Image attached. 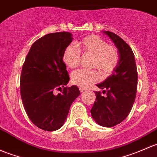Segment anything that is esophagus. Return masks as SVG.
Segmentation results:
<instances>
[{"mask_svg":"<svg viewBox=\"0 0 157 157\" xmlns=\"http://www.w3.org/2000/svg\"><path fill=\"white\" fill-rule=\"evenodd\" d=\"M80 92H84V91H86V89H84V88H82V87H80Z\"/></svg>","mask_w":157,"mask_h":157,"instance_id":"obj_1","label":"esophagus"}]
</instances>
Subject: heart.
Returning <instances> with one entry per match:
<instances>
[{
  "label": "heart",
  "instance_id": "heart-1",
  "mask_svg": "<svg viewBox=\"0 0 157 157\" xmlns=\"http://www.w3.org/2000/svg\"><path fill=\"white\" fill-rule=\"evenodd\" d=\"M77 47L84 55L92 56V67L98 68L104 75L112 73L120 61V53L117 47L108 45L105 40L97 35L84 37L77 43ZM78 49L75 46L69 45L64 51L62 59L69 68L74 69L80 65V53ZM99 78V74L96 71L83 69L76 71L71 75L72 83L82 88H87L98 81Z\"/></svg>",
  "mask_w": 157,
  "mask_h": 157
}]
</instances>
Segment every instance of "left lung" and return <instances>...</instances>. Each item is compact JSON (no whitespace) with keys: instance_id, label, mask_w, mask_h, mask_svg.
Listing matches in <instances>:
<instances>
[{"instance_id":"1","label":"left lung","mask_w":157,"mask_h":157,"mask_svg":"<svg viewBox=\"0 0 157 157\" xmlns=\"http://www.w3.org/2000/svg\"><path fill=\"white\" fill-rule=\"evenodd\" d=\"M103 33L114 43L120 61L111 75L97 84L105 95L95 92L96 99L90 112L98 125L112 127L123 121L131 111L136 96L138 72L131 47L117 34L106 31Z\"/></svg>"}]
</instances>
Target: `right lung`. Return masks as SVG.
Instances as JSON below:
<instances>
[{"label":"right lung","mask_w":157,"mask_h":157,"mask_svg":"<svg viewBox=\"0 0 157 157\" xmlns=\"http://www.w3.org/2000/svg\"><path fill=\"white\" fill-rule=\"evenodd\" d=\"M72 40V34L65 31L46 34L32 44L22 66L23 106L31 121L45 131L63 126L71 105L80 94L77 86H65L70 78L62 58ZM62 88V93L56 95L55 90Z\"/></svg>","instance_id":"add662e5"}]
</instances>
